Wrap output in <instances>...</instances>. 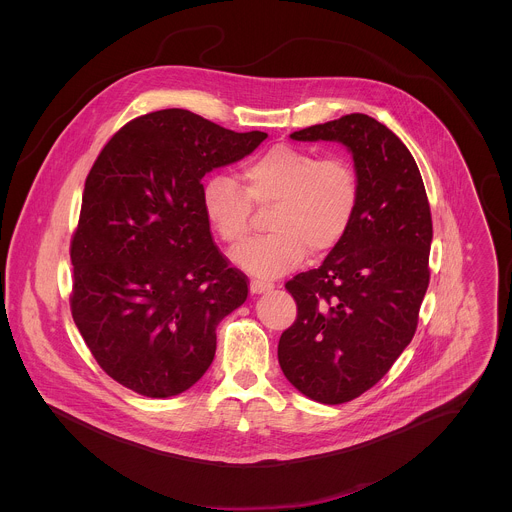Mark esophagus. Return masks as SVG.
Returning <instances> with one entry per match:
<instances>
[{"instance_id":"34e87169","label":"esophagus","mask_w":512,"mask_h":512,"mask_svg":"<svg viewBox=\"0 0 512 512\" xmlns=\"http://www.w3.org/2000/svg\"><path fill=\"white\" fill-rule=\"evenodd\" d=\"M272 288H274V284L266 282V280H252L250 282V292L252 293H264L272 290Z\"/></svg>"}]
</instances>
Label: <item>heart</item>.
Listing matches in <instances>:
<instances>
[{
  "label": "heart",
  "mask_w": 512,
  "mask_h": 512,
  "mask_svg": "<svg viewBox=\"0 0 512 512\" xmlns=\"http://www.w3.org/2000/svg\"><path fill=\"white\" fill-rule=\"evenodd\" d=\"M242 185L217 173L203 183L205 217L220 240L236 246L252 230L254 206L274 205L264 238L232 252L246 272L276 278L297 268L307 252H331L353 226L361 203V175L343 155L321 157L313 149L274 146L246 161Z\"/></svg>",
  "instance_id": "heart-1"
}]
</instances>
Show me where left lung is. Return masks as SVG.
I'll return each instance as SVG.
<instances>
[{
  "label": "left lung",
  "mask_w": 512,
  "mask_h": 512,
  "mask_svg": "<svg viewBox=\"0 0 512 512\" xmlns=\"http://www.w3.org/2000/svg\"><path fill=\"white\" fill-rule=\"evenodd\" d=\"M341 142L361 175L347 236L315 270L286 284L297 317L278 345L293 386L321 404L372 388L410 345L430 284L432 213L420 169L400 138L366 114H347L290 136Z\"/></svg>",
  "instance_id": "8db88e82"
}]
</instances>
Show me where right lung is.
Masks as SVG:
<instances>
[{
  "label": "right lung",
  "mask_w": 512,
  "mask_h": 512,
  "mask_svg": "<svg viewBox=\"0 0 512 512\" xmlns=\"http://www.w3.org/2000/svg\"><path fill=\"white\" fill-rule=\"evenodd\" d=\"M189 110L151 112L96 157L71 240L74 323L100 368L149 398L191 388L248 278L213 242L201 179L260 146Z\"/></svg>",
  "instance_id": "1"
}]
</instances>
